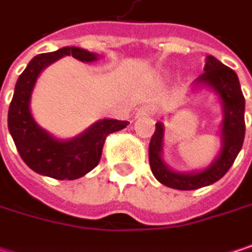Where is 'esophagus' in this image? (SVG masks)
<instances>
[{
    "label": "esophagus",
    "instance_id": "34e87169",
    "mask_svg": "<svg viewBox=\"0 0 252 252\" xmlns=\"http://www.w3.org/2000/svg\"><path fill=\"white\" fill-rule=\"evenodd\" d=\"M152 114H153V109H152L150 106H141V108L137 109L135 117H137V118H138V117H149V115H152Z\"/></svg>",
    "mask_w": 252,
    "mask_h": 252
}]
</instances>
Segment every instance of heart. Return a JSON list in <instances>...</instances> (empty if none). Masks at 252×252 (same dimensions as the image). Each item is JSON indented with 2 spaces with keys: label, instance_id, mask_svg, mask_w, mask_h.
Segmentation results:
<instances>
[{
  "label": "heart",
  "instance_id": "b5f03b06",
  "mask_svg": "<svg viewBox=\"0 0 252 252\" xmlns=\"http://www.w3.org/2000/svg\"><path fill=\"white\" fill-rule=\"evenodd\" d=\"M169 76H171V74H169V71H166V70H160V71H158V73H156V80H158V81H165V80H168V78H169Z\"/></svg>",
  "mask_w": 252,
  "mask_h": 252
}]
</instances>
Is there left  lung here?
Masks as SVG:
<instances>
[{"label": "left lung", "instance_id": "1", "mask_svg": "<svg viewBox=\"0 0 252 252\" xmlns=\"http://www.w3.org/2000/svg\"><path fill=\"white\" fill-rule=\"evenodd\" d=\"M195 90H212L220 100L222 123H220V150L213 162L204 169L181 172L172 169L163 159L165 126L156 123L155 134L149 144V162L155 178L174 189H197L207 187L229 171L235 162L245 137V99L241 90L238 76L219 60L212 55L206 57L204 73L195 80Z\"/></svg>", "mask_w": 252, "mask_h": 252}]
</instances>
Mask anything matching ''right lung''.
Masks as SVG:
<instances>
[{
	"label": "right lung",
	"instance_id": "obj_1",
	"mask_svg": "<svg viewBox=\"0 0 252 252\" xmlns=\"http://www.w3.org/2000/svg\"><path fill=\"white\" fill-rule=\"evenodd\" d=\"M63 57L81 63H94L99 55L83 48L65 46L54 52L36 55L20 74L8 109V131L25 163L36 174L55 179H77L97 166L105 140L124 129L129 123L103 118L71 138H58L39 126L30 111L34 84L40 73Z\"/></svg>",
	"mask_w": 252,
	"mask_h": 252
}]
</instances>
